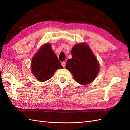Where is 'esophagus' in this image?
<instances>
[{"label": "esophagus", "mask_w": 130, "mask_h": 130, "mask_svg": "<svg viewBox=\"0 0 130 130\" xmlns=\"http://www.w3.org/2000/svg\"><path fill=\"white\" fill-rule=\"evenodd\" d=\"M61 65H62V66H63V67H65V65H66V62H61Z\"/></svg>", "instance_id": "1"}]
</instances>
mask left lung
<instances>
[{"mask_svg": "<svg viewBox=\"0 0 130 130\" xmlns=\"http://www.w3.org/2000/svg\"><path fill=\"white\" fill-rule=\"evenodd\" d=\"M72 58L65 68L81 85H86L95 79L99 71V63L94 54L86 43L75 44L71 50Z\"/></svg>", "mask_w": 130, "mask_h": 130, "instance_id": "obj_1", "label": "left lung"}]
</instances>
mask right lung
Segmentation results:
<instances>
[{
    "mask_svg": "<svg viewBox=\"0 0 130 130\" xmlns=\"http://www.w3.org/2000/svg\"><path fill=\"white\" fill-rule=\"evenodd\" d=\"M31 65L32 74L41 82L50 79L56 70L63 68L50 43L45 44L39 48L33 56Z\"/></svg>",
    "mask_w": 130,
    "mask_h": 130,
    "instance_id": "right-lung-1",
    "label": "right lung"
}]
</instances>
